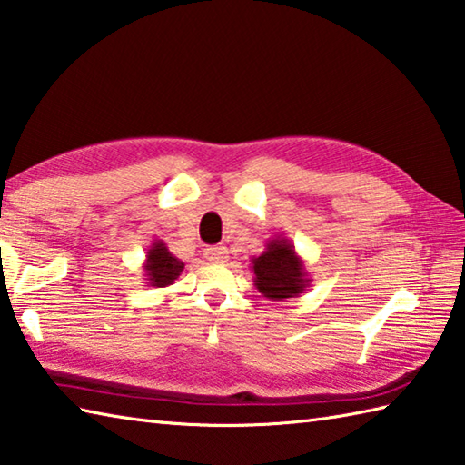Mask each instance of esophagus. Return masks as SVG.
<instances>
[{
	"instance_id": "obj_1",
	"label": "esophagus",
	"mask_w": 465,
	"mask_h": 465,
	"mask_svg": "<svg viewBox=\"0 0 465 465\" xmlns=\"http://www.w3.org/2000/svg\"><path fill=\"white\" fill-rule=\"evenodd\" d=\"M204 257L211 262H224L226 257H229V251L224 246H208L204 251Z\"/></svg>"
}]
</instances>
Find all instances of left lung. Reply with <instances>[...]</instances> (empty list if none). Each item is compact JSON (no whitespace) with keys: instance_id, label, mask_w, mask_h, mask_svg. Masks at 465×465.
<instances>
[{"instance_id":"8db88e82","label":"left lung","mask_w":465,"mask_h":465,"mask_svg":"<svg viewBox=\"0 0 465 465\" xmlns=\"http://www.w3.org/2000/svg\"><path fill=\"white\" fill-rule=\"evenodd\" d=\"M254 272V287L271 301H285L299 297L311 287V277L301 254L285 236L267 241L259 257L251 259Z\"/></svg>"}]
</instances>
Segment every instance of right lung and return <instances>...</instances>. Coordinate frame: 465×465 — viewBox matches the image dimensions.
Masks as SVG:
<instances>
[{
	"instance_id": "1",
	"label": "right lung",
	"mask_w": 465,
	"mask_h": 465,
	"mask_svg": "<svg viewBox=\"0 0 465 465\" xmlns=\"http://www.w3.org/2000/svg\"><path fill=\"white\" fill-rule=\"evenodd\" d=\"M183 271H184V262L176 259L174 254L168 251L164 241H154L150 244L144 259L146 287L163 289V287L173 285Z\"/></svg>"
}]
</instances>
